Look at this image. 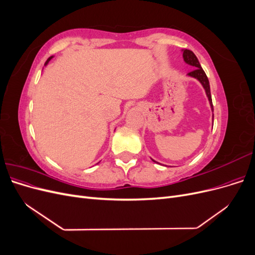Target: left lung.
<instances>
[{
	"mask_svg": "<svg viewBox=\"0 0 255 255\" xmlns=\"http://www.w3.org/2000/svg\"><path fill=\"white\" fill-rule=\"evenodd\" d=\"M182 52H183V58H184L185 63H186L187 65H190V66H192V67H195V70H192L191 72L187 73V75H188V76H191V78H194V79L198 80L200 83H201V85H202L204 90H205V94H206V96H207L208 102H210L212 112H214L213 102H212V96H211L210 82H208L207 76H206L205 72L203 71V69H202L201 65H200L197 56L195 55L194 52L190 51V50H187V49L182 50ZM213 119H214V114H213ZM152 160L154 161V163H157V161H155L154 159H152Z\"/></svg>",
	"mask_w": 255,
	"mask_h": 255,
	"instance_id": "left-lung-1",
	"label": "left lung"
}]
</instances>
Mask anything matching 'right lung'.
Returning <instances> with one entry per match:
<instances>
[{"label":"right lung","mask_w":255,"mask_h":255,"mask_svg":"<svg viewBox=\"0 0 255 255\" xmlns=\"http://www.w3.org/2000/svg\"><path fill=\"white\" fill-rule=\"evenodd\" d=\"M53 57H54V56H50V57L48 58V60H47V61H45V64H44V66H47V65L49 64V61H50V60H51V59H52Z\"/></svg>","instance_id":"right-lung-1"}]
</instances>
